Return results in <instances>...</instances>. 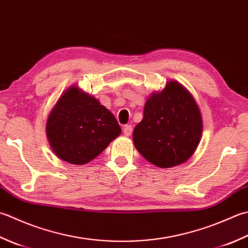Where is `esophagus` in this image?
I'll return each instance as SVG.
<instances>
[{"label": "esophagus", "instance_id": "1", "mask_svg": "<svg viewBox=\"0 0 248 248\" xmlns=\"http://www.w3.org/2000/svg\"><path fill=\"white\" fill-rule=\"evenodd\" d=\"M131 133H132V125L127 124L124 127V134L125 137H130Z\"/></svg>", "mask_w": 248, "mask_h": 248}]
</instances>
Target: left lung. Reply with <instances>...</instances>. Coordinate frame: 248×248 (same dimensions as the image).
Wrapping results in <instances>:
<instances>
[{
    "label": "left lung",
    "mask_w": 248,
    "mask_h": 248,
    "mask_svg": "<svg viewBox=\"0 0 248 248\" xmlns=\"http://www.w3.org/2000/svg\"><path fill=\"white\" fill-rule=\"evenodd\" d=\"M202 131V115L195 98L178 81L169 80L146 100L144 117L133 131V144L154 166L172 168L195 154Z\"/></svg>",
    "instance_id": "obj_1"
}]
</instances>
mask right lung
Returning a JSON list of instances; mask_svg holds the SVG:
<instances>
[{
  "instance_id": "add662e5",
  "label": "right lung",
  "mask_w": 248,
  "mask_h": 248,
  "mask_svg": "<svg viewBox=\"0 0 248 248\" xmlns=\"http://www.w3.org/2000/svg\"><path fill=\"white\" fill-rule=\"evenodd\" d=\"M120 133L115 116L77 85L60 95L46 121L52 152L63 161L78 166L98 157Z\"/></svg>"
}]
</instances>
